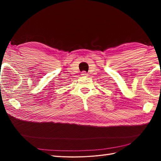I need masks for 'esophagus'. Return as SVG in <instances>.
<instances>
[{
    "label": "esophagus",
    "mask_w": 161,
    "mask_h": 161,
    "mask_svg": "<svg viewBox=\"0 0 161 161\" xmlns=\"http://www.w3.org/2000/svg\"><path fill=\"white\" fill-rule=\"evenodd\" d=\"M81 76H83V77H87V76H88V74H87L85 71L81 72Z\"/></svg>",
    "instance_id": "obj_1"
}]
</instances>
